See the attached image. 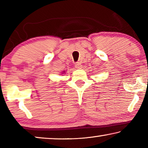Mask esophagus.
<instances>
[{"label": "esophagus", "instance_id": "esophagus-1", "mask_svg": "<svg viewBox=\"0 0 148 148\" xmlns=\"http://www.w3.org/2000/svg\"><path fill=\"white\" fill-rule=\"evenodd\" d=\"M75 67H76V68L77 69H82V65L81 64L80 62H76V63L75 64Z\"/></svg>", "mask_w": 148, "mask_h": 148}]
</instances>
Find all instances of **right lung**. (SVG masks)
Returning a JSON list of instances; mask_svg holds the SVG:
<instances>
[{"label":"right lung","mask_w":148,"mask_h":148,"mask_svg":"<svg viewBox=\"0 0 148 148\" xmlns=\"http://www.w3.org/2000/svg\"><path fill=\"white\" fill-rule=\"evenodd\" d=\"M62 74H63V73H64V71H63V72H62Z\"/></svg>","instance_id":"obj_1"}]
</instances>
